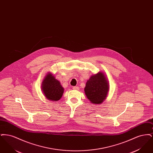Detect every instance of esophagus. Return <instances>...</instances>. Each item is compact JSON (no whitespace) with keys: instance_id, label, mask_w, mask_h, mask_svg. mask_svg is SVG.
Returning <instances> with one entry per match:
<instances>
[{"instance_id":"34e87169","label":"esophagus","mask_w":153,"mask_h":153,"mask_svg":"<svg viewBox=\"0 0 153 153\" xmlns=\"http://www.w3.org/2000/svg\"><path fill=\"white\" fill-rule=\"evenodd\" d=\"M73 89L74 90L78 91V90H79V87H73Z\"/></svg>"}]
</instances>
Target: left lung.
Wrapping results in <instances>:
<instances>
[{
  "label": "left lung",
  "instance_id": "8db88e82",
  "mask_svg": "<svg viewBox=\"0 0 153 153\" xmlns=\"http://www.w3.org/2000/svg\"><path fill=\"white\" fill-rule=\"evenodd\" d=\"M109 89V82L105 73L99 72L88 80L84 91L91 103L100 104L106 99Z\"/></svg>",
  "mask_w": 153,
  "mask_h": 153
}]
</instances>
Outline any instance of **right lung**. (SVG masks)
Here are the masks:
<instances>
[{"mask_svg": "<svg viewBox=\"0 0 153 153\" xmlns=\"http://www.w3.org/2000/svg\"><path fill=\"white\" fill-rule=\"evenodd\" d=\"M41 89L45 97L53 102L59 100L64 91L61 82L51 72H48L45 76L42 82Z\"/></svg>", "mask_w": 153, "mask_h": 153, "instance_id": "obj_1", "label": "right lung"}]
</instances>
